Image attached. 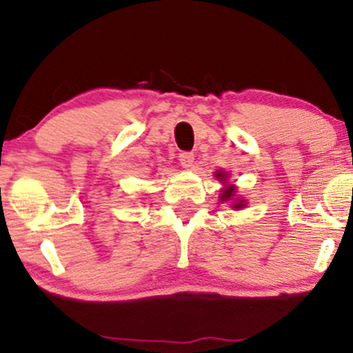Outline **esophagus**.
I'll use <instances>...</instances> for the list:
<instances>
[{
	"mask_svg": "<svg viewBox=\"0 0 353 353\" xmlns=\"http://www.w3.org/2000/svg\"><path fill=\"white\" fill-rule=\"evenodd\" d=\"M179 163H181L182 168H185V169L192 168V164H194V154L189 152V151L181 152V154H179Z\"/></svg>",
	"mask_w": 353,
	"mask_h": 353,
	"instance_id": "esophagus-1",
	"label": "esophagus"
}]
</instances>
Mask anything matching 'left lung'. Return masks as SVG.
Listing matches in <instances>:
<instances>
[{
    "mask_svg": "<svg viewBox=\"0 0 353 353\" xmlns=\"http://www.w3.org/2000/svg\"><path fill=\"white\" fill-rule=\"evenodd\" d=\"M216 177H219V179H222L224 181V177H225V174L224 172H217L216 174ZM234 194H236V188H234V185H229V188H225L224 190H222V196H221V201H230L234 197ZM242 201H237L236 202V205H234V208H242Z\"/></svg>",
    "mask_w": 353,
    "mask_h": 353,
    "instance_id": "left-lung-1",
    "label": "left lung"
}]
</instances>
